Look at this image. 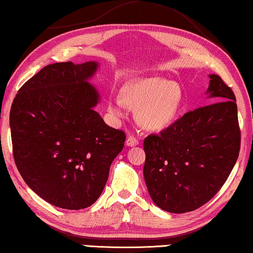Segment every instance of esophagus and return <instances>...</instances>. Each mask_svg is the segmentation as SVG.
<instances>
[{"label": "esophagus", "mask_w": 253, "mask_h": 253, "mask_svg": "<svg viewBox=\"0 0 253 253\" xmlns=\"http://www.w3.org/2000/svg\"><path fill=\"white\" fill-rule=\"evenodd\" d=\"M126 144L128 146H136V145H138V139L136 137L129 135V136H128L126 139Z\"/></svg>", "instance_id": "34e87169"}]
</instances>
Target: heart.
Listing matches in <instances>:
<instances>
[{"label":"heart","instance_id":"b5f03b06","mask_svg":"<svg viewBox=\"0 0 253 253\" xmlns=\"http://www.w3.org/2000/svg\"><path fill=\"white\" fill-rule=\"evenodd\" d=\"M122 97L111 96L108 112L115 118L124 116L125 104L136 111V118L150 130H161L174 122L183 102L178 85L164 78H145L129 83L122 90Z\"/></svg>","mask_w":253,"mask_h":253}]
</instances>
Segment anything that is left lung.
Instances as JSON below:
<instances>
[{
    "instance_id": "obj_1",
    "label": "left lung",
    "mask_w": 253,
    "mask_h": 253,
    "mask_svg": "<svg viewBox=\"0 0 253 253\" xmlns=\"http://www.w3.org/2000/svg\"><path fill=\"white\" fill-rule=\"evenodd\" d=\"M207 93L216 102L186 112L144 139L143 174L153 202L184 213L212 199L239 158L241 131L234 93L218 75H209Z\"/></svg>"
}]
</instances>
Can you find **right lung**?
Returning <instances> with one entry per match:
<instances>
[{
    "label": "right lung",
    "mask_w": 253,
    "mask_h": 253,
    "mask_svg": "<svg viewBox=\"0 0 253 253\" xmlns=\"http://www.w3.org/2000/svg\"><path fill=\"white\" fill-rule=\"evenodd\" d=\"M97 62H58L21 86L10 111L13 158L26 184L62 209L87 208L102 193L126 135L104 123L88 79Z\"/></svg>",
    "instance_id": "obj_1"
}]
</instances>
